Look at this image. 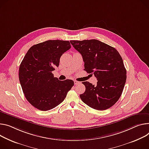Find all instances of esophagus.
I'll use <instances>...</instances> for the list:
<instances>
[{
	"instance_id": "obj_1",
	"label": "esophagus",
	"mask_w": 149,
	"mask_h": 149,
	"mask_svg": "<svg viewBox=\"0 0 149 149\" xmlns=\"http://www.w3.org/2000/svg\"><path fill=\"white\" fill-rule=\"evenodd\" d=\"M74 84H75V85H77V84H78L79 83V81H76V80H74Z\"/></svg>"
}]
</instances>
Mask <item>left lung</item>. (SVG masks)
<instances>
[{
  "label": "left lung",
  "instance_id": "1",
  "mask_svg": "<svg viewBox=\"0 0 149 149\" xmlns=\"http://www.w3.org/2000/svg\"><path fill=\"white\" fill-rule=\"evenodd\" d=\"M73 47L83 56L84 71L94 74L97 85L83 82L86 91L79 95L93 109L103 111L112 107L123 93L127 71L119 52L113 47L96 39L71 40Z\"/></svg>",
  "mask_w": 149,
  "mask_h": 149
}]
</instances>
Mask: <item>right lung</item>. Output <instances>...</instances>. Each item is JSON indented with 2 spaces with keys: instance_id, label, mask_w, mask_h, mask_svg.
Instances as JSON below:
<instances>
[{
  "instance_id": "1",
  "label": "right lung",
  "mask_w": 149,
  "mask_h": 149,
  "mask_svg": "<svg viewBox=\"0 0 149 149\" xmlns=\"http://www.w3.org/2000/svg\"><path fill=\"white\" fill-rule=\"evenodd\" d=\"M71 47L69 41L47 40L31 47L22 61L19 82L25 98L37 109L46 111L56 107L73 87L72 80L60 81L52 72Z\"/></svg>"
}]
</instances>
